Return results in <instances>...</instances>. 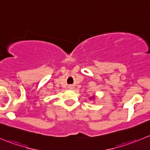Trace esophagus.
<instances>
[{"instance_id":"34e87169","label":"esophagus","mask_w":150,"mask_h":150,"mask_svg":"<svg viewBox=\"0 0 150 150\" xmlns=\"http://www.w3.org/2000/svg\"><path fill=\"white\" fill-rule=\"evenodd\" d=\"M70 87H71V89H73V86H70Z\"/></svg>"}]
</instances>
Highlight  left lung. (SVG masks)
<instances>
[{
	"instance_id": "1",
	"label": "left lung",
	"mask_w": 150,
	"mask_h": 150,
	"mask_svg": "<svg viewBox=\"0 0 150 150\" xmlns=\"http://www.w3.org/2000/svg\"><path fill=\"white\" fill-rule=\"evenodd\" d=\"M89 99H91V98H89ZM92 100H95V97H92Z\"/></svg>"
}]
</instances>
